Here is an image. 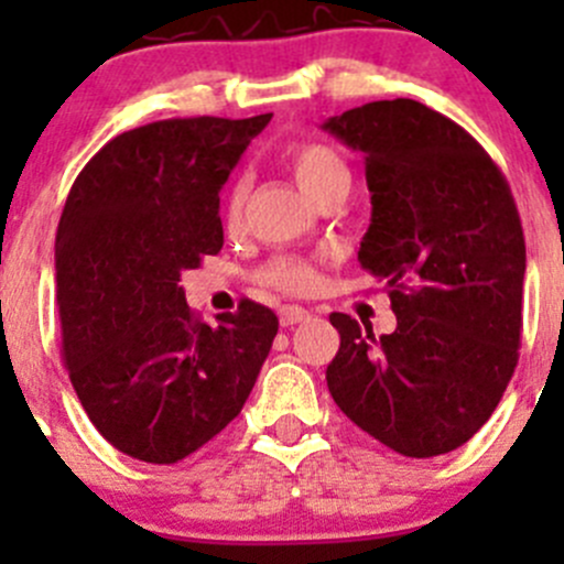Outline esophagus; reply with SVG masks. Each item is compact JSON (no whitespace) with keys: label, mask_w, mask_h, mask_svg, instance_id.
<instances>
[{"label":"esophagus","mask_w":564,"mask_h":564,"mask_svg":"<svg viewBox=\"0 0 564 564\" xmlns=\"http://www.w3.org/2000/svg\"><path fill=\"white\" fill-rule=\"evenodd\" d=\"M278 316H281L283 327H292V324L305 322V318H308L311 314L303 308V305H283V308L278 311Z\"/></svg>","instance_id":"esophagus-1"}]
</instances>
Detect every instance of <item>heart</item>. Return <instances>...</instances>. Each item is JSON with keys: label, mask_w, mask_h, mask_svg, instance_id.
I'll return each instance as SVG.
<instances>
[{"label": "heart", "mask_w": 564, "mask_h": 564, "mask_svg": "<svg viewBox=\"0 0 564 564\" xmlns=\"http://www.w3.org/2000/svg\"><path fill=\"white\" fill-rule=\"evenodd\" d=\"M289 163H292V172L297 176L300 187L311 198L318 196L329 185H349V169H346L344 158L333 147L318 144V141H305V144L294 147ZM246 198L248 182L246 176H237L229 187V196H226V213H229L231 220H240L242 209H246ZM256 278L264 286L300 294L314 286L316 270L308 259H300V256H275L256 272Z\"/></svg>", "instance_id": "b5f03b06"}]
</instances>
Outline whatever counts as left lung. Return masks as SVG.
<instances>
[{"label":"left lung","mask_w":564,"mask_h":564,"mask_svg":"<svg viewBox=\"0 0 564 564\" xmlns=\"http://www.w3.org/2000/svg\"><path fill=\"white\" fill-rule=\"evenodd\" d=\"M322 128L366 158L371 226L357 259L384 281L398 322L377 338L329 316V395L401 456L456 451L519 362L527 246L513 193L460 124L417 100H373Z\"/></svg>","instance_id":"1"}]
</instances>
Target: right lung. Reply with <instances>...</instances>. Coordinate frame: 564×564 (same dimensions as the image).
I'll return each instance as SVG.
<instances>
[{"label":"right lung","mask_w":564,"mask_h":564,"mask_svg":"<svg viewBox=\"0 0 564 564\" xmlns=\"http://www.w3.org/2000/svg\"><path fill=\"white\" fill-rule=\"evenodd\" d=\"M272 113L161 119L111 139L56 229V308L73 390L119 453L176 464L246 406L278 316L253 300L218 327L180 275L224 248L220 187Z\"/></svg>","instance_id":"obj_1"}]
</instances>
